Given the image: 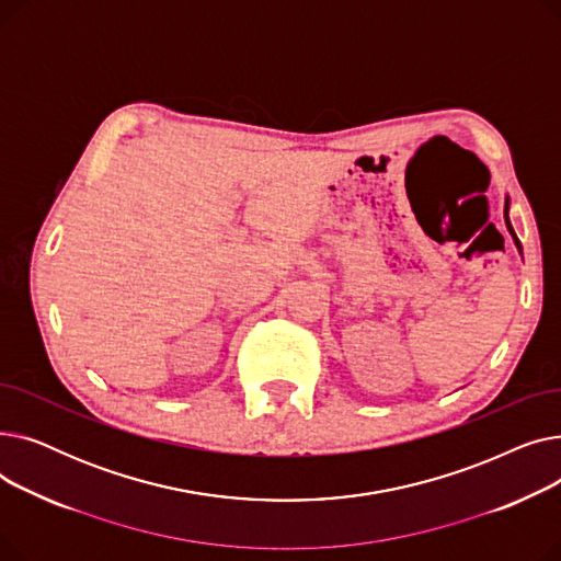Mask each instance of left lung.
I'll return each instance as SVG.
<instances>
[{
	"label": "left lung",
	"instance_id": "1",
	"mask_svg": "<svg viewBox=\"0 0 561 561\" xmlns=\"http://www.w3.org/2000/svg\"><path fill=\"white\" fill-rule=\"evenodd\" d=\"M505 222H507V229H510V233H512V239H514V243H516L518 252L523 254V248H520L518 236H516V231H514V227H512V222H510V197H505Z\"/></svg>",
	"mask_w": 561,
	"mask_h": 561
}]
</instances>
